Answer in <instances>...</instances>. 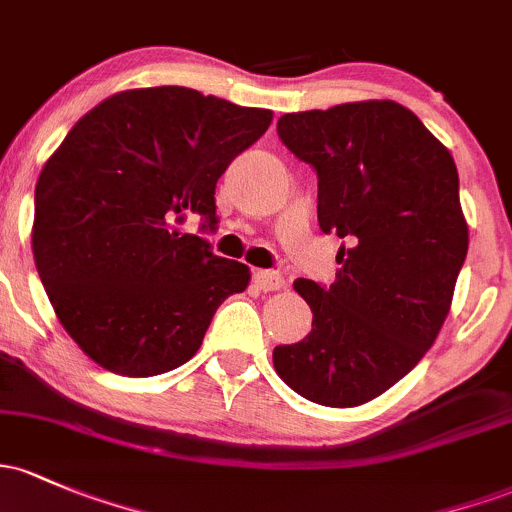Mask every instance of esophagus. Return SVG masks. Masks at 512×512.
<instances>
[{
	"label": "esophagus",
	"instance_id": "esophagus-1",
	"mask_svg": "<svg viewBox=\"0 0 512 512\" xmlns=\"http://www.w3.org/2000/svg\"><path fill=\"white\" fill-rule=\"evenodd\" d=\"M252 282L260 291H277L284 286V277L279 272H269V269H255L252 272Z\"/></svg>",
	"mask_w": 512,
	"mask_h": 512
}]
</instances>
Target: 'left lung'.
Segmentation results:
<instances>
[{"label":"left lung","instance_id":"8db88e82","mask_svg":"<svg viewBox=\"0 0 512 512\" xmlns=\"http://www.w3.org/2000/svg\"><path fill=\"white\" fill-rule=\"evenodd\" d=\"M282 143L318 172V223L345 240L335 282L296 279L313 311L301 342L274 347V369L330 408L372 401L430 350L469 250L452 155L391 99L284 114Z\"/></svg>","mask_w":512,"mask_h":512}]
</instances>
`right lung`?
<instances>
[{
  "mask_svg": "<svg viewBox=\"0 0 512 512\" xmlns=\"http://www.w3.org/2000/svg\"><path fill=\"white\" fill-rule=\"evenodd\" d=\"M272 123L187 87L116 92L72 126L36 184L31 247L60 325L99 367L155 376L189 362L250 267L211 252L216 182Z\"/></svg>",
  "mask_w": 512,
  "mask_h": 512,
  "instance_id": "obj_1",
  "label": "right lung"
}]
</instances>
